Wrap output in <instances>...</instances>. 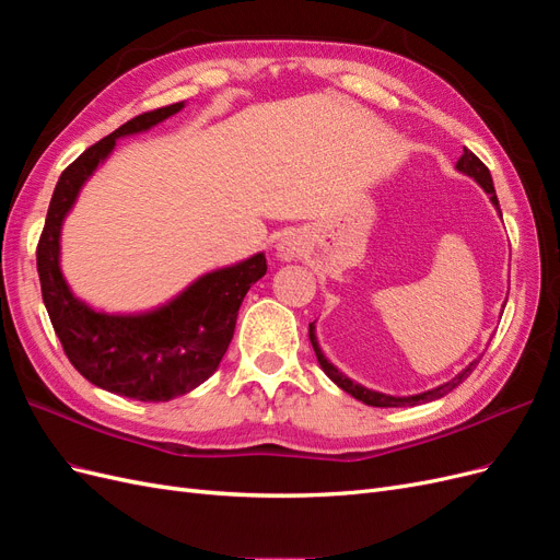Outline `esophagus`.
<instances>
[{
  "label": "esophagus",
  "instance_id": "esophagus-1",
  "mask_svg": "<svg viewBox=\"0 0 560 560\" xmlns=\"http://www.w3.org/2000/svg\"><path fill=\"white\" fill-rule=\"evenodd\" d=\"M278 254H280V259H284V261L299 257V243L294 238H282L278 243Z\"/></svg>",
  "mask_w": 560,
  "mask_h": 560
}]
</instances>
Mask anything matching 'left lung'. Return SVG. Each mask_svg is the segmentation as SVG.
Masks as SVG:
<instances>
[{
	"mask_svg": "<svg viewBox=\"0 0 560 560\" xmlns=\"http://www.w3.org/2000/svg\"><path fill=\"white\" fill-rule=\"evenodd\" d=\"M455 167H457V171H460V173L474 177V179H477V182L483 186V191L490 196V200H493V206L498 208V212H500V217H502L500 202H498V196H495L493 179H490V171L481 163V159H479L477 154H471L469 149H465L460 161H457ZM308 336H311V343H313V350H315V354H317V362H319L322 371H325V374H327L338 387L346 389V393L352 395L354 399H360V401H364V404H369V406H385V409H387V406H416V404H425V401L444 397V395L451 393L453 387L460 385V383L471 374V371L477 369V364H479V360H474L467 369H463V374H457L453 381H448V383H444V385H439V387H434V389H428V393H422V395H413V397H389V395H381V393H374V389H366V387H362V385H358V383H352V381L346 378L336 366H331V364L327 362L325 354H322L319 346H317L315 327H313V325H308Z\"/></svg>",
	"mask_w": 560,
	"mask_h": 560,
	"instance_id": "8db88e82",
	"label": "left lung"
}]
</instances>
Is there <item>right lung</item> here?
<instances>
[{
  "label": "right lung",
  "mask_w": 560,
  "mask_h": 560,
  "mask_svg": "<svg viewBox=\"0 0 560 560\" xmlns=\"http://www.w3.org/2000/svg\"><path fill=\"white\" fill-rule=\"evenodd\" d=\"M182 103L144 112L89 147L62 171L37 245V270L67 360L107 393L138 401H167L208 381L233 338L235 317L249 287L266 276V257L202 276L167 306L147 315H105L83 306L58 266L60 226L67 210L116 138L147 130L182 109Z\"/></svg>",
  "instance_id": "right-lung-1"
}]
</instances>
